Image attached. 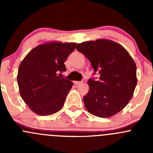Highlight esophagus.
<instances>
[{"mask_svg":"<svg viewBox=\"0 0 153 153\" xmlns=\"http://www.w3.org/2000/svg\"><path fill=\"white\" fill-rule=\"evenodd\" d=\"M82 81H74V84L75 85H80V84H82Z\"/></svg>","mask_w":153,"mask_h":153,"instance_id":"1","label":"esophagus"}]
</instances>
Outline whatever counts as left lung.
I'll return each instance as SVG.
<instances>
[{
  "label": "left lung",
  "instance_id": "8db88e82",
  "mask_svg": "<svg viewBox=\"0 0 153 153\" xmlns=\"http://www.w3.org/2000/svg\"><path fill=\"white\" fill-rule=\"evenodd\" d=\"M76 49L90 61L99 80L89 79L84 96L86 109L92 115L109 118L122 110L132 98L137 84L136 65L129 52L107 39L77 44Z\"/></svg>",
  "mask_w": 153,
  "mask_h": 153
}]
</instances>
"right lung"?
I'll list each match as a JSON object with an SVG mask.
<instances>
[{"mask_svg":"<svg viewBox=\"0 0 153 153\" xmlns=\"http://www.w3.org/2000/svg\"><path fill=\"white\" fill-rule=\"evenodd\" d=\"M75 47V43H44L21 61L17 76L20 95L32 112L46 116L63 107L73 83L58 73L66 71L64 62Z\"/></svg>","mask_w":153,"mask_h":153,"instance_id":"add662e5","label":"right lung"}]
</instances>
